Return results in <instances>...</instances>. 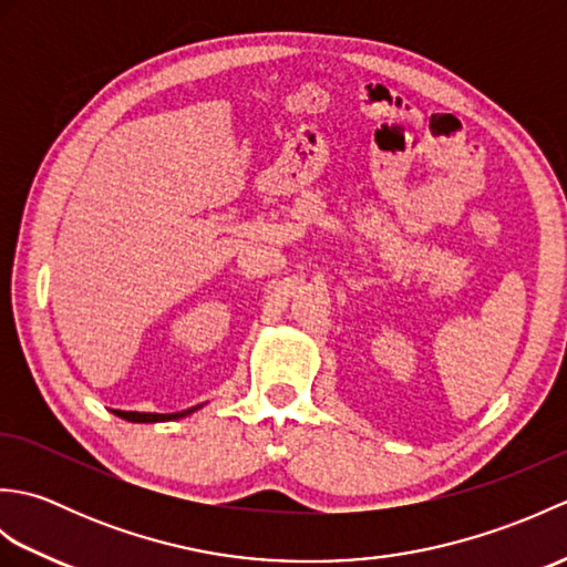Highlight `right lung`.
Masks as SVG:
<instances>
[{"label": "right lung", "instance_id": "right-lung-1", "mask_svg": "<svg viewBox=\"0 0 567 567\" xmlns=\"http://www.w3.org/2000/svg\"><path fill=\"white\" fill-rule=\"evenodd\" d=\"M199 406H192L185 409V412H177V414H148V412H122V409H114L116 416H122L126 421H136V424H153V421H171V419H179V416H187L195 412Z\"/></svg>", "mask_w": 567, "mask_h": 567}]
</instances>
